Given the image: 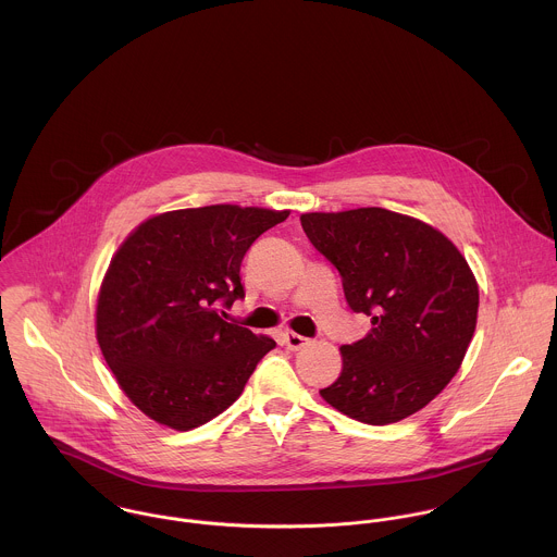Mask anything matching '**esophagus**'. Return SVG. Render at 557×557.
Instances as JSON below:
<instances>
[{"mask_svg":"<svg viewBox=\"0 0 557 557\" xmlns=\"http://www.w3.org/2000/svg\"><path fill=\"white\" fill-rule=\"evenodd\" d=\"M283 343H285V347H287V349H292V351H300V349H302V347H307L311 341H309L307 336H302V334L285 332V334H283Z\"/></svg>","mask_w":557,"mask_h":557,"instance_id":"esophagus-1","label":"esophagus"}]
</instances>
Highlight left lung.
Here are the masks:
<instances>
[{
	"label": "left lung",
	"mask_w": 557,
	"mask_h": 557,
	"mask_svg": "<svg viewBox=\"0 0 557 557\" xmlns=\"http://www.w3.org/2000/svg\"><path fill=\"white\" fill-rule=\"evenodd\" d=\"M302 230L338 270L364 338L343 345V371L319 391L364 424L398 422L437 397L476 330L478 285L459 248L431 225L384 208L311 212Z\"/></svg>",
	"instance_id": "1"
}]
</instances>
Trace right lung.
I'll use <instances>...</instances> for the list:
<instances>
[{"label":"right lung","instance_id":"1","mask_svg":"<svg viewBox=\"0 0 557 557\" xmlns=\"http://www.w3.org/2000/svg\"><path fill=\"white\" fill-rule=\"evenodd\" d=\"M287 210L206 206L141 223L111 259L96 338L120 388L146 416L188 431L242 395L270 336L227 321L244 298L239 265Z\"/></svg>","mask_w":557,"mask_h":557}]
</instances>
